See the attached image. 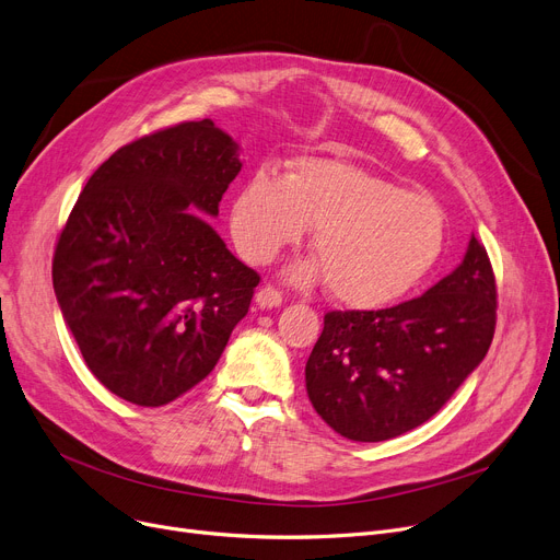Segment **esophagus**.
<instances>
[{
    "label": "esophagus",
    "instance_id": "34e87169",
    "mask_svg": "<svg viewBox=\"0 0 560 560\" xmlns=\"http://www.w3.org/2000/svg\"><path fill=\"white\" fill-rule=\"evenodd\" d=\"M281 302H283V295L272 285H265L256 292L258 308H277V306H281Z\"/></svg>",
    "mask_w": 560,
    "mask_h": 560
}]
</instances>
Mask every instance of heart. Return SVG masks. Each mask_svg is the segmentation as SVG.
<instances>
[{"instance_id": "b5f03b06", "label": "heart", "mask_w": 560, "mask_h": 560, "mask_svg": "<svg viewBox=\"0 0 560 560\" xmlns=\"http://www.w3.org/2000/svg\"><path fill=\"white\" fill-rule=\"evenodd\" d=\"M231 238L238 254L265 265L313 229L317 258L298 262V283L329 281L331 298L376 308L413 290L445 247L447 220L433 197L359 165L302 159L279 179L256 172L231 201Z\"/></svg>"}]
</instances>
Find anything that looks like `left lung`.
I'll list each match as a JSON object with an SVG mask.
<instances>
[{
    "label": "left lung",
    "instance_id": "8db88e82",
    "mask_svg": "<svg viewBox=\"0 0 560 560\" xmlns=\"http://www.w3.org/2000/svg\"><path fill=\"white\" fill-rule=\"evenodd\" d=\"M497 288L483 245L424 295L381 311H331L306 361V393L342 438L381 443L431 420L486 359Z\"/></svg>",
    "mask_w": 560,
    "mask_h": 560
}]
</instances>
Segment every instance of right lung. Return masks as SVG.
<instances>
[{
    "mask_svg": "<svg viewBox=\"0 0 560 560\" xmlns=\"http://www.w3.org/2000/svg\"><path fill=\"white\" fill-rule=\"evenodd\" d=\"M238 152L213 120L184 122L125 144L81 190L51 279L88 370L113 395L174 401L211 374L247 315L260 279L206 218H218Z\"/></svg>",
    "mask_w": 560,
    "mask_h": 560,
    "instance_id": "right-lung-1",
    "label": "right lung"
}]
</instances>
